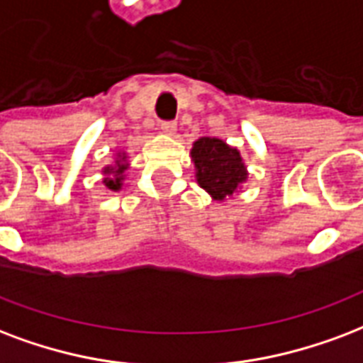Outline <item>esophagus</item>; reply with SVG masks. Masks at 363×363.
I'll use <instances>...</instances> for the list:
<instances>
[{"mask_svg":"<svg viewBox=\"0 0 363 363\" xmlns=\"http://www.w3.org/2000/svg\"><path fill=\"white\" fill-rule=\"evenodd\" d=\"M160 129H162L163 133H167V135H173V133L177 131V123L171 120H165L160 123Z\"/></svg>","mask_w":363,"mask_h":363,"instance_id":"1","label":"esophagus"}]
</instances>
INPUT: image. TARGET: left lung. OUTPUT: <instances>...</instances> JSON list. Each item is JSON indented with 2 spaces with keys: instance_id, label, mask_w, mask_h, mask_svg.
Instances as JSON below:
<instances>
[{
  "instance_id": "left-lung-1",
  "label": "left lung",
  "mask_w": 363,
  "mask_h": 363,
  "mask_svg": "<svg viewBox=\"0 0 363 363\" xmlns=\"http://www.w3.org/2000/svg\"><path fill=\"white\" fill-rule=\"evenodd\" d=\"M192 160L200 186L206 188L215 200L232 196L247 175L240 152L218 138H200L192 148Z\"/></svg>"
}]
</instances>
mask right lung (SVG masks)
<instances>
[{
    "label": "right lung",
    "mask_w": 363,
    "mask_h": 363,
    "mask_svg": "<svg viewBox=\"0 0 363 363\" xmlns=\"http://www.w3.org/2000/svg\"><path fill=\"white\" fill-rule=\"evenodd\" d=\"M123 171H125V165L123 163H116L114 167L110 165V167H106L104 169V173H106V177H104V184H106L110 190H118V188L121 186V179H123Z\"/></svg>",
    "instance_id": "obj_1"
}]
</instances>
